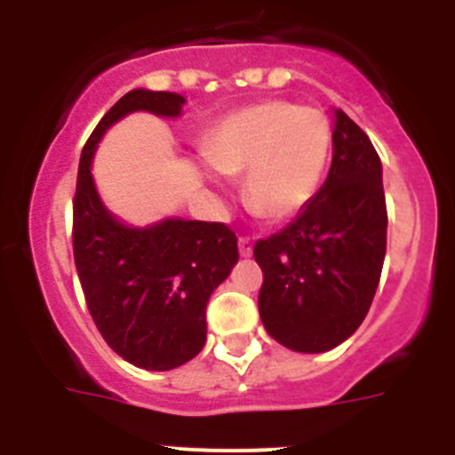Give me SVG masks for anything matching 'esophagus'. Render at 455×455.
I'll list each match as a JSON object with an SVG mask.
<instances>
[{
	"label": "esophagus",
	"mask_w": 455,
	"mask_h": 455,
	"mask_svg": "<svg viewBox=\"0 0 455 455\" xmlns=\"http://www.w3.org/2000/svg\"><path fill=\"white\" fill-rule=\"evenodd\" d=\"M239 252H241V257L252 255V241L248 239V236H239Z\"/></svg>",
	"instance_id": "34e87169"
}]
</instances>
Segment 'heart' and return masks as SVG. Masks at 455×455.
<instances>
[{
	"instance_id": "1",
	"label": "heart",
	"mask_w": 455,
	"mask_h": 455,
	"mask_svg": "<svg viewBox=\"0 0 455 455\" xmlns=\"http://www.w3.org/2000/svg\"><path fill=\"white\" fill-rule=\"evenodd\" d=\"M332 152L331 120L319 108L283 100L252 104L220 120L204 139L216 171L243 175V200L262 219L280 223L299 216L319 191Z\"/></svg>"
}]
</instances>
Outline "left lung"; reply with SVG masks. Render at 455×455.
I'll return each mask as SVG.
<instances>
[{"label":"left lung","instance_id":"1","mask_svg":"<svg viewBox=\"0 0 455 455\" xmlns=\"http://www.w3.org/2000/svg\"><path fill=\"white\" fill-rule=\"evenodd\" d=\"M332 114V164L323 187L284 230L252 251L264 273V328L299 353L331 351L360 328L387 251L380 156L341 108Z\"/></svg>","mask_w":455,"mask_h":455}]
</instances>
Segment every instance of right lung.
Instances as JSON below:
<instances>
[{
    "instance_id": "right-lung-1",
    "label": "right lung",
    "mask_w": 455,
    "mask_h": 455,
    "mask_svg": "<svg viewBox=\"0 0 455 455\" xmlns=\"http://www.w3.org/2000/svg\"><path fill=\"white\" fill-rule=\"evenodd\" d=\"M178 92L134 88L108 108L82 150L72 248L91 316L123 360L148 371L182 367L207 341L209 296L239 262L223 223L164 219L134 228L107 209L92 180V156L111 124L134 111L180 118Z\"/></svg>"
}]
</instances>
